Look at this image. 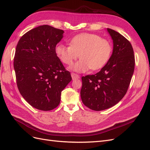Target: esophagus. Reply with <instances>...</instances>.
Instances as JSON below:
<instances>
[{
	"label": "esophagus",
	"instance_id": "34e87169",
	"mask_svg": "<svg viewBox=\"0 0 150 150\" xmlns=\"http://www.w3.org/2000/svg\"><path fill=\"white\" fill-rule=\"evenodd\" d=\"M71 76H72V79H79V76L77 74L74 73V72H72L71 73Z\"/></svg>",
	"mask_w": 150,
	"mask_h": 150
}]
</instances>
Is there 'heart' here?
Segmentation results:
<instances>
[{"label":"heart","mask_w":150,"mask_h":150,"mask_svg":"<svg viewBox=\"0 0 150 150\" xmlns=\"http://www.w3.org/2000/svg\"><path fill=\"white\" fill-rule=\"evenodd\" d=\"M55 52L59 59L71 65L79 57L81 59L71 68L78 72L90 69L98 70L105 65L112 52L111 44L108 40L95 34H78L69 40V46L58 44Z\"/></svg>","instance_id":"b5f03b06"}]
</instances>
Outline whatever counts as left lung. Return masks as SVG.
<instances>
[{
	"label": "left lung",
	"instance_id": "8db88e82",
	"mask_svg": "<svg viewBox=\"0 0 150 150\" xmlns=\"http://www.w3.org/2000/svg\"><path fill=\"white\" fill-rule=\"evenodd\" d=\"M107 30L113 40L111 56L100 71L81 78V99L94 111L106 110L121 100L134 69V51L129 40L114 30L108 28Z\"/></svg>",
	"mask_w": 150,
	"mask_h": 150
}]
</instances>
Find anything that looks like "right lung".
<instances>
[{"label": "right lung", "instance_id": "1", "mask_svg": "<svg viewBox=\"0 0 150 150\" xmlns=\"http://www.w3.org/2000/svg\"><path fill=\"white\" fill-rule=\"evenodd\" d=\"M63 33L40 25L22 35L16 46L13 67L17 88L25 100L39 110L58 106L62 91L72 80L55 52Z\"/></svg>", "mask_w": 150, "mask_h": 150}]
</instances>
